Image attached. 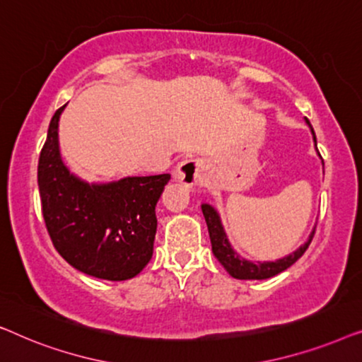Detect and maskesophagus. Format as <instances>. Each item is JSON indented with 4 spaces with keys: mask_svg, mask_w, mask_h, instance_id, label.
<instances>
[{
    "mask_svg": "<svg viewBox=\"0 0 362 362\" xmlns=\"http://www.w3.org/2000/svg\"><path fill=\"white\" fill-rule=\"evenodd\" d=\"M201 171H202V163L199 160H194V158H187V160L181 161L177 165L176 171H175V177L182 185L186 186H194L197 185L201 177Z\"/></svg>",
    "mask_w": 362,
    "mask_h": 362,
    "instance_id": "34e87169",
    "label": "esophagus"
}]
</instances>
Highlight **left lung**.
Segmentation results:
<instances>
[{
  "mask_svg": "<svg viewBox=\"0 0 362 362\" xmlns=\"http://www.w3.org/2000/svg\"><path fill=\"white\" fill-rule=\"evenodd\" d=\"M306 123L310 125L308 118H306ZM311 133H313V140L316 143V135L313 128H311ZM201 207H202V214H204L207 229H209L212 252H214L216 259L221 262L222 267H224V269L237 280H264V279H270V276L274 275H279L280 272L288 269L290 265H293L295 262L305 254V250L308 249V245L311 244V240H313V235H315V230H313L311 232L308 242H306L305 245H301L298 250L293 252V254H290L288 257H284V259L276 262L254 264V262L240 259V257L230 249L229 242H227L226 232L222 229L219 216H217L214 207H211L209 204H202Z\"/></svg>",
  "mask_w": 362,
  "mask_h": 362,
  "instance_id": "left-lung-1",
  "label": "left lung"
}]
</instances>
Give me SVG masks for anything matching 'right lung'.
Returning <instances> with one entry per match:
<instances>
[{"label": "right lung", "instance_id": "add662e5", "mask_svg": "<svg viewBox=\"0 0 362 362\" xmlns=\"http://www.w3.org/2000/svg\"><path fill=\"white\" fill-rule=\"evenodd\" d=\"M64 107L49 123L37 165L49 237L62 259L83 274L113 281L133 279L153 255L156 202L171 175L92 186L77 180L59 155L57 127Z\"/></svg>", "mask_w": 362, "mask_h": 362}]
</instances>
